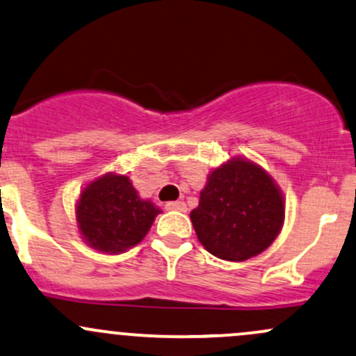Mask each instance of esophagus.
<instances>
[{
    "instance_id": "1",
    "label": "esophagus",
    "mask_w": 356,
    "mask_h": 356,
    "mask_svg": "<svg viewBox=\"0 0 356 356\" xmlns=\"http://www.w3.org/2000/svg\"><path fill=\"white\" fill-rule=\"evenodd\" d=\"M165 209L167 211H182V213H184L187 208L182 201H170L165 204Z\"/></svg>"
}]
</instances>
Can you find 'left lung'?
I'll use <instances>...</instances> for the list:
<instances>
[{
    "label": "left lung",
    "mask_w": 356,
    "mask_h": 356,
    "mask_svg": "<svg viewBox=\"0 0 356 356\" xmlns=\"http://www.w3.org/2000/svg\"><path fill=\"white\" fill-rule=\"evenodd\" d=\"M286 218L282 191L268 172L248 159L235 157L208 175L191 211L199 241L211 255L245 261L267 250Z\"/></svg>",
    "instance_id": "obj_1"
}]
</instances>
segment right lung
Segmentation results:
<instances>
[{"label": "right lung", "mask_w": 356, "mask_h": 356, "mask_svg": "<svg viewBox=\"0 0 356 356\" xmlns=\"http://www.w3.org/2000/svg\"><path fill=\"white\" fill-rule=\"evenodd\" d=\"M159 213L150 199L138 196L130 177L115 172L89 182L76 204L81 236L103 253H121L138 245Z\"/></svg>", "instance_id": "add662e5"}]
</instances>
